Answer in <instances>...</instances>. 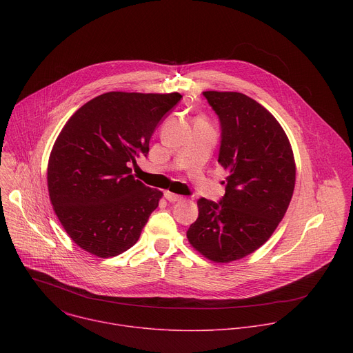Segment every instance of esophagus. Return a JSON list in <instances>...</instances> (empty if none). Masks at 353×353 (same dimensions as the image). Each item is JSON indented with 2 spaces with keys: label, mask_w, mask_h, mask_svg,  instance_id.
I'll use <instances>...</instances> for the list:
<instances>
[{
  "label": "esophagus",
  "mask_w": 353,
  "mask_h": 353,
  "mask_svg": "<svg viewBox=\"0 0 353 353\" xmlns=\"http://www.w3.org/2000/svg\"><path fill=\"white\" fill-rule=\"evenodd\" d=\"M165 198L169 201V203H177V201L181 199L180 195L173 194V192H170V191H166V192H165Z\"/></svg>",
  "instance_id": "obj_1"
}]
</instances>
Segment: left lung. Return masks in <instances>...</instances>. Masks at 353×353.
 <instances>
[{"mask_svg": "<svg viewBox=\"0 0 353 353\" xmlns=\"http://www.w3.org/2000/svg\"><path fill=\"white\" fill-rule=\"evenodd\" d=\"M221 121L218 162L229 172L219 203L199 198L190 244L211 261L230 263L260 248L286 214L296 166L276 119L239 92H204Z\"/></svg>", "mask_w": 353, "mask_h": 353, "instance_id": "left-lung-1", "label": "left lung"}]
</instances>
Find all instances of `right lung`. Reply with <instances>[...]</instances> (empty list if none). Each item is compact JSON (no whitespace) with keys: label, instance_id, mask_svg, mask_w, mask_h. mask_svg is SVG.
<instances>
[{"label":"right lung","instance_id":"add662e5","mask_svg":"<svg viewBox=\"0 0 353 353\" xmlns=\"http://www.w3.org/2000/svg\"><path fill=\"white\" fill-rule=\"evenodd\" d=\"M183 96L108 92L67 121L50 154L48 195L68 236L88 253L109 259L132 247L163 192L131 174L149 139Z\"/></svg>","mask_w":353,"mask_h":353}]
</instances>
